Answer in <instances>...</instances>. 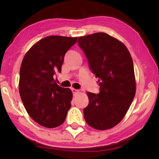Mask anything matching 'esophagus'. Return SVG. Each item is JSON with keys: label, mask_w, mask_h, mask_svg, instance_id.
Segmentation results:
<instances>
[{"label": "esophagus", "mask_w": 159, "mask_h": 159, "mask_svg": "<svg viewBox=\"0 0 159 159\" xmlns=\"http://www.w3.org/2000/svg\"><path fill=\"white\" fill-rule=\"evenodd\" d=\"M71 91H72V93H73L74 94H76V93H78L79 92V90L74 89V88H72V89H71Z\"/></svg>", "instance_id": "obj_1"}]
</instances>
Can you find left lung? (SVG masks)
<instances>
[{
	"label": "left lung",
	"mask_w": 159,
	"mask_h": 159,
	"mask_svg": "<svg viewBox=\"0 0 159 159\" xmlns=\"http://www.w3.org/2000/svg\"><path fill=\"white\" fill-rule=\"evenodd\" d=\"M78 45L100 86L98 94L87 93L89 104L83 109L85 121L97 130L111 128L121 121L135 95L130 54L121 42L102 32L79 37Z\"/></svg>",
	"instance_id": "obj_1"
}]
</instances>
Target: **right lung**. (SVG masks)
<instances>
[{"mask_svg": "<svg viewBox=\"0 0 159 159\" xmlns=\"http://www.w3.org/2000/svg\"><path fill=\"white\" fill-rule=\"evenodd\" d=\"M76 41V37H45L30 48L21 62V99L32 119L45 128L62 124L71 106V90L57 85L55 76L61 72L64 55Z\"/></svg>", "mask_w": 159, "mask_h": 159, "instance_id": "add662e5", "label": "right lung"}]
</instances>
